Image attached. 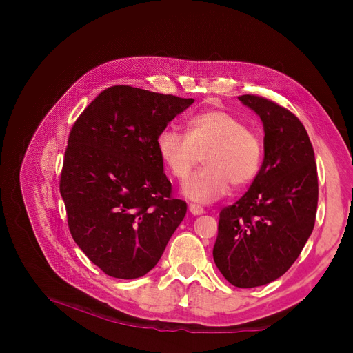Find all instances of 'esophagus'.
Wrapping results in <instances>:
<instances>
[{
	"instance_id": "1",
	"label": "esophagus",
	"mask_w": 353,
	"mask_h": 353,
	"mask_svg": "<svg viewBox=\"0 0 353 353\" xmlns=\"http://www.w3.org/2000/svg\"><path fill=\"white\" fill-rule=\"evenodd\" d=\"M189 210H190V213L194 214V216H199V214L205 213V209H203V208L199 206V205H194V203H190V205H189Z\"/></svg>"
}]
</instances>
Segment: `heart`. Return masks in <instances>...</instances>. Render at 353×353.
Returning a JSON list of instances; mask_svg holds the SVG:
<instances>
[{
    "instance_id": "b5f03b06",
    "label": "heart",
    "mask_w": 353,
    "mask_h": 353,
    "mask_svg": "<svg viewBox=\"0 0 353 353\" xmlns=\"http://www.w3.org/2000/svg\"><path fill=\"white\" fill-rule=\"evenodd\" d=\"M157 154L169 174L183 181L203 156L206 167L183 184L181 192L199 203L223 197L233 186L242 188L256 179L263 160V144L243 120L225 110H208L193 116L186 134L165 127L156 140Z\"/></svg>"
}]
</instances>
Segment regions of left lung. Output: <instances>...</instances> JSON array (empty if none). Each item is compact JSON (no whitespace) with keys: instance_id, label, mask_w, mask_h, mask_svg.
<instances>
[{"instance_id":"left-lung-1","label":"left lung","mask_w":353,"mask_h":353,"mask_svg":"<svg viewBox=\"0 0 353 353\" xmlns=\"http://www.w3.org/2000/svg\"><path fill=\"white\" fill-rule=\"evenodd\" d=\"M261 117L265 159L249 190L220 212L213 259L236 288L263 286L294 263L314 226L318 170L301 120L268 99L240 96Z\"/></svg>"}]
</instances>
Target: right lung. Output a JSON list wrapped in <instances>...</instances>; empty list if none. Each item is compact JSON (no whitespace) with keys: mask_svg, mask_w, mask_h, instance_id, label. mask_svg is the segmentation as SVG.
<instances>
[{"mask_svg":"<svg viewBox=\"0 0 353 353\" xmlns=\"http://www.w3.org/2000/svg\"><path fill=\"white\" fill-rule=\"evenodd\" d=\"M194 103L130 85L104 90L74 123L60 179L70 233L117 279L150 272L186 216L172 197L156 140Z\"/></svg>","mask_w":353,"mask_h":353,"instance_id":"obj_1","label":"right lung"}]
</instances>
